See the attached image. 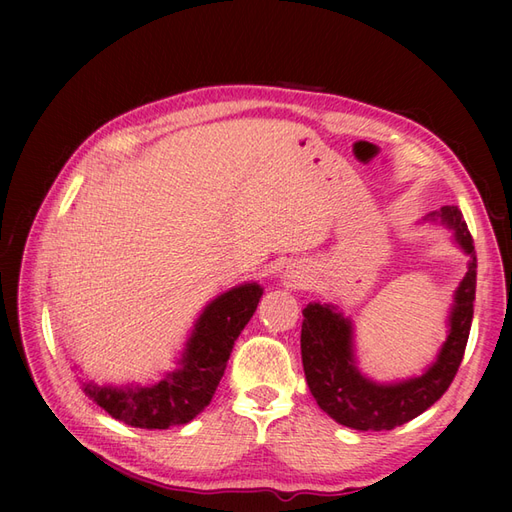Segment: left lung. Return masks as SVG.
I'll use <instances>...</instances> for the list:
<instances>
[{"instance_id": "8db88e82", "label": "left lung", "mask_w": 512, "mask_h": 512, "mask_svg": "<svg viewBox=\"0 0 512 512\" xmlns=\"http://www.w3.org/2000/svg\"><path fill=\"white\" fill-rule=\"evenodd\" d=\"M425 222H436L453 232V241L466 254L468 271L459 282L448 335L436 361L421 376L397 382L367 378L356 363L352 320L331 303H307L301 324V359L305 380L316 404L339 425L359 431H389L423 414L446 393L466 352L476 297V252L466 220L457 207L429 213Z\"/></svg>"}]
</instances>
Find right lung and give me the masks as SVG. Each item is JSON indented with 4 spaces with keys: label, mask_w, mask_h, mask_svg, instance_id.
Here are the masks:
<instances>
[{
    "label": "right lung",
    "mask_w": 512,
    "mask_h": 512,
    "mask_svg": "<svg viewBox=\"0 0 512 512\" xmlns=\"http://www.w3.org/2000/svg\"><path fill=\"white\" fill-rule=\"evenodd\" d=\"M260 297L262 288L256 282H245L207 303L177 359V369L168 371L156 384L98 386L83 382L85 395L132 427L168 429L190 423L209 406L232 346L254 316Z\"/></svg>",
    "instance_id": "obj_1"
}]
</instances>
